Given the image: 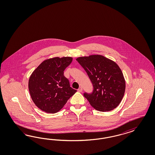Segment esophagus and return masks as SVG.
Wrapping results in <instances>:
<instances>
[{
    "label": "esophagus",
    "instance_id": "obj_1",
    "mask_svg": "<svg viewBox=\"0 0 155 155\" xmlns=\"http://www.w3.org/2000/svg\"><path fill=\"white\" fill-rule=\"evenodd\" d=\"M77 91H78V92H82V88L80 87V88L77 90Z\"/></svg>",
    "mask_w": 155,
    "mask_h": 155
}]
</instances>
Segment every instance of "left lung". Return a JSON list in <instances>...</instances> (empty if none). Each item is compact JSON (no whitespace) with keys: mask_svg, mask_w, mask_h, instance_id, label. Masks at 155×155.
<instances>
[{"mask_svg":"<svg viewBox=\"0 0 155 155\" xmlns=\"http://www.w3.org/2000/svg\"><path fill=\"white\" fill-rule=\"evenodd\" d=\"M76 60L93 84V93L84 94L91 106L102 112L110 111L118 106L125 93L126 82L117 64L99 54L80 57Z\"/></svg>","mask_w":155,"mask_h":155,"instance_id":"obj_1","label":"left lung"}]
</instances>
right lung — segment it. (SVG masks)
Wrapping results in <instances>:
<instances>
[{"label":"right lung","mask_w":155,"mask_h":155,"mask_svg":"<svg viewBox=\"0 0 155 155\" xmlns=\"http://www.w3.org/2000/svg\"><path fill=\"white\" fill-rule=\"evenodd\" d=\"M71 57H58L42 62L33 71L28 89L35 105L47 113H57L77 90L70 86L64 71L72 62Z\"/></svg>","instance_id":"obj_1"}]
</instances>
